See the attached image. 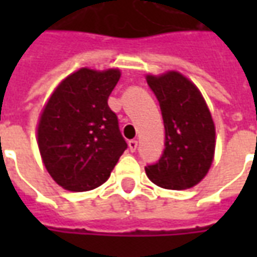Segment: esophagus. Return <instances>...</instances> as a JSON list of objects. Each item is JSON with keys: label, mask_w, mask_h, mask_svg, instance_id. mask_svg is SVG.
<instances>
[{"label": "esophagus", "mask_w": 257, "mask_h": 257, "mask_svg": "<svg viewBox=\"0 0 257 257\" xmlns=\"http://www.w3.org/2000/svg\"><path fill=\"white\" fill-rule=\"evenodd\" d=\"M128 146H129V150L132 151V153H135L136 149H138V140H129Z\"/></svg>", "instance_id": "obj_1"}]
</instances>
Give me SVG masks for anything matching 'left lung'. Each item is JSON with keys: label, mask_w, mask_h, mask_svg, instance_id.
Segmentation results:
<instances>
[{"label": "left lung", "mask_w": 257, "mask_h": 257, "mask_svg": "<svg viewBox=\"0 0 257 257\" xmlns=\"http://www.w3.org/2000/svg\"><path fill=\"white\" fill-rule=\"evenodd\" d=\"M147 84L160 103L165 149L146 173L162 189H190L204 179L213 160L215 125L209 108L198 88L180 73L147 75Z\"/></svg>", "instance_id": "left-lung-1"}]
</instances>
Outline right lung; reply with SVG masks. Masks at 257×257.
Instances as JSON below:
<instances>
[{
  "label": "right lung",
  "instance_id": "add662e5",
  "mask_svg": "<svg viewBox=\"0 0 257 257\" xmlns=\"http://www.w3.org/2000/svg\"><path fill=\"white\" fill-rule=\"evenodd\" d=\"M119 70L81 68L53 92L38 123V147L53 180L70 191L106 182L128 149L118 117L107 104Z\"/></svg>",
  "mask_w": 257,
  "mask_h": 257
}]
</instances>
